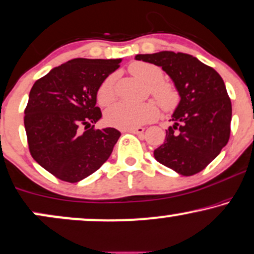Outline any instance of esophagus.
Segmentation results:
<instances>
[{
    "mask_svg": "<svg viewBox=\"0 0 254 254\" xmlns=\"http://www.w3.org/2000/svg\"><path fill=\"white\" fill-rule=\"evenodd\" d=\"M125 131H127V132H131V133H134V134H143L145 129H144L143 127H133V129H129V130H125Z\"/></svg>",
    "mask_w": 254,
    "mask_h": 254,
    "instance_id": "esophagus-1",
    "label": "esophagus"
}]
</instances>
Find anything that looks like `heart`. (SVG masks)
Instances as JSON below:
<instances>
[{
  "label": "heart",
  "instance_id": "heart-1",
  "mask_svg": "<svg viewBox=\"0 0 254 254\" xmlns=\"http://www.w3.org/2000/svg\"><path fill=\"white\" fill-rule=\"evenodd\" d=\"M130 72L134 77L150 85V94L155 97L164 110H172L178 104L179 96L177 90L169 83L163 81V71L159 66L146 62H134L130 65ZM98 103L110 105L115 101V76H109L99 86L97 92ZM159 114L158 107L155 103H118L109 109L105 115V121L111 127L122 130H129L146 124L157 118Z\"/></svg>",
  "mask_w": 254,
  "mask_h": 254
}]
</instances>
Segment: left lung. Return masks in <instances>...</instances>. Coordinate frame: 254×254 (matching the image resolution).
<instances>
[{
  "label": "left lung",
  "mask_w": 254,
  "mask_h": 254,
  "mask_svg": "<svg viewBox=\"0 0 254 254\" xmlns=\"http://www.w3.org/2000/svg\"><path fill=\"white\" fill-rule=\"evenodd\" d=\"M160 66L172 79L179 103L155 158L182 176L200 172L219 155L230 138L232 105L219 73L197 57L160 51L134 57Z\"/></svg>",
  "instance_id": "left-lung-1"
}]
</instances>
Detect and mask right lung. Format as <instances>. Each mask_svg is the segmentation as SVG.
Wrapping results in <instances>:
<instances>
[{
	"mask_svg": "<svg viewBox=\"0 0 254 254\" xmlns=\"http://www.w3.org/2000/svg\"><path fill=\"white\" fill-rule=\"evenodd\" d=\"M121 62L71 60L51 69L31 88L24 111L29 150L42 168L61 181L81 182L97 171L121 137L114 127L96 130L92 125L102 118L96 107L99 86Z\"/></svg>",
	"mask_w": 254,
	"mask_h": 254,
	"instance_id": "1",
	"label": "right lung"
}]
</instances>
